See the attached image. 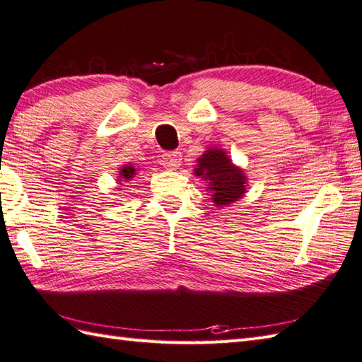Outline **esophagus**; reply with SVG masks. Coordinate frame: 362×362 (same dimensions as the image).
<instances>
[{"label": "esophagus", "mask_w": 362, "mask_h": 362, "mask_svg": "<svg viewBox=\"0 0 362 362\" xmlns=\"http://www.w3.org/2000/svg\"><path fill=\"white\" fill-rule=\"evenodd\" d=\"M182 163V153L179 151L168 152L163 156V166L168 169H177Z\"/></svg>", "instance_id": "1"}]
</instances>
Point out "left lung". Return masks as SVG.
Wrapping results in <instances>:
<instances>
[{
	"label": "left lung",
	"mask_w": 362,
	"mask_h": 362,
	"mask_svg": "<svg viewBox=\"0 0 362 362\" xmlns=\"http://www.w3.org/2000/svg\"><path fill=\"white\" fill-rule=\"evenodd\" d=\"M194 174L209 182L206 189L211 193V199L216 206L232 204L245 193L247 177L244 175L241 168L232 163V160L227 157V152L222 149L211 148L205 151L204 156L197 158Z\"/></svg>",
	"instance_id": "left-lung-1"
}]
</instances>
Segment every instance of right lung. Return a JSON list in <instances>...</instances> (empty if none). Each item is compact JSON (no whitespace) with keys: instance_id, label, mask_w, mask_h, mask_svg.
I'll use <instances>...</instances> for the list:
<instances>
[{"instance_id":"add662e5","label":"right lung","mask_w":362,"mask_h":362,"mask_svg":"<svg viewBox=\"0 0 362 362\" xmlns=\"http://www.w3.org/2000/svg\"><path fill=\"white\" fill-rule=\"evenodd\" d=\"M135 175V168L132 165H126L119 169V180H130Z\"/></svg>"}]
</instances>
